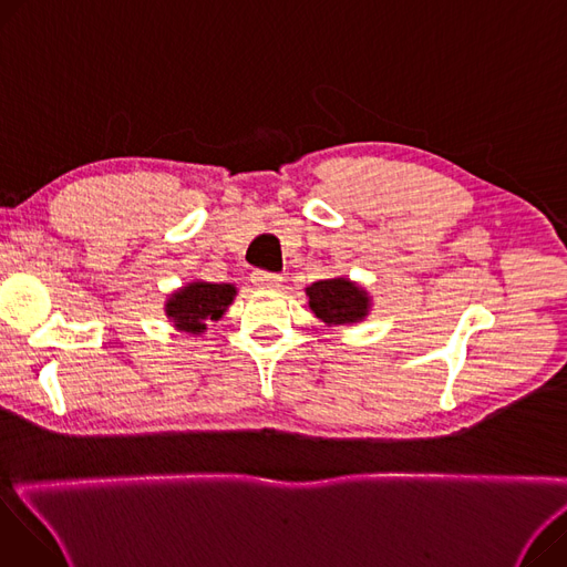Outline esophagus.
<instances>
[{"label": "esophagus", "instance_id": "34e87169", "mask_svg": "<svg viewBox=\"0 0 567 567\" xmlns=\"http://www.w3.org/2000/svg\"><path fill=\"white\" fill-rule=\"evenodd\" d=\"M250 280H252V285L255 287H259V289H274V287H278L280 285V276L278 274H269V271H252V276H250Z\"/></svg>", "mask_w": 567, "mask_h": 567}]
</instances>
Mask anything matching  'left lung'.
<instances>
[{"mask_svg": "<svg viewBox=\"0 0 567 567\" xmlns=\"http://www.w3.org/2000/svg\"><path fill=\"white\" fill-rule=\"evenodd\" d=\"M306 293L310 298V310L326 326L360 323L371 308L369 293L349 278L319 280L310 285Z\"/></svg>", "mask_w": 567, "mask_h": 567, "instance_id": "8db88e82", "label": "left lung"}]
</instances>
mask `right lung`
Returning <instances> with one entry per match:
<instances>
[{
  "instance_id": "add662e5",
  "label": "right lung",
  "mask_w": 567,
  "mask_h": 567,
  "mask_svg": "<svg viewBox=\"0 0 567 567\" xmlns=\"http://www.w3.org/2000/svg\"><path fill=\"white\" fill-rule=\"evenodd\" d=\"M235 296V285H214L198 280L173 291L164 310L177 330L200 334L207 330V321H218L223 312L233 306Z\"/></svg>"
}]
</instances>
